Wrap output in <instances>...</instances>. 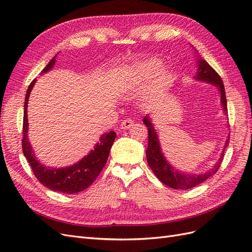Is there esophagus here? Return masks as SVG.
Here are the masks:
<instances>
[{
	"label": "esophagus",
	"instance_id": "esophagus-1",
	"mask_svg": "<svg viewBox=\"0 0 252 252\" xmlns=\"http://www.w3.org/2000/svg\"><path fill=\"white\" fill-rule=\"evenodd\" d=\"M133 126V121L131 119H126L121 123V129H128Z\"/></svg>",
	"mask_w": 252,
	"mask_h": 252
}]
</instances>
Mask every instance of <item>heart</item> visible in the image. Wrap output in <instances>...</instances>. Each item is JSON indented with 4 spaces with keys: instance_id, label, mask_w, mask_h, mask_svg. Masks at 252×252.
Segmentation results:
<instances>
[{
    "instance_id": "1",
    "label": "heart",
    "mask_w": 252,
    "mask_h": 252,
    "mask_svg": "<svg viewBox=\"0 0 252 252\" xmlns=\"http://www.w3.org/2000/svg\"><path fill=\"white\" fill-rule=\"evenodd\" d=\"M156 68V65L150 62V63H143L139 64L136 67V74H138V78H144L145 75H147L150 71H152Z\"/></svg>"
}]
</instances>
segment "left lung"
<instances>
[{"label": "left lung", "mask_w": 252, "mask_h": 252, "mask_svg": "<svg viewBox=\"0 0 252 252\" xmlns=\"http://www.w3.org/2000/svg\"><path fill=\"white\" fill-rule=\"evenodd\" d=\"M197 73H196V80L207 82L210 84L216 85L220 93V101H222V106L224 112H227V100H226V94H225V88L222 79H220L218 72L213 69V68L206 62L205 60L199 59V62H197ZM144 124L146 125L148 128V148L146 150V157H147V162L148 165L156 174V177L161 181L163 184L168 186L173 189H190L193 188L197 185H200L201 183L205 182L213 174L219 170L220 164L223 162L224 158V151L226 147L229 144V139L225 142V146L223 149L222 155H220L219 161L217 164L212 167L210 170L205 172L203 174H189L184 173L177 170L175 168L167 162V159L162 154L161 150V145H159V141L158 139L157 132L155 130L154 125L151 124V122L148 117H145Z\"/></svg>", "instance_id": "1"}]
</instances>
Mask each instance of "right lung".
Listing matches in <instances>:
<instances>
[{
  "instance_id": "1",
  "label": "right lung",
  "mask_w": 252,
  "mask_h": 252,
  "mask_svg": "<svg viewBox=\"0 0 252 252\" xmlns=\"http://www.w3.org/2000/svg\"><path fill=\"white\" fill-rule=\"evenodd\" d=\"M56 63V57L53 58L47 66L44 68L42 73L50 70ZM35 80H33L27 89L25 104H24V118H23V140L22 148L23 154L32 167L35 178L39 180L42 185L47 187L53 191H59L63 193H77L85 190L96 180L98 174L107 162L110 152V148L116 139V132L110 131L109 133H104L100 141L95 145L94 150L89 152V155L83 158L80 162L64 168H51L41 164L35 158L33 150L30 145L27 136L28 131V120H27V104L29 94L34 85Z\"/></svg>"
}]
</instances>
